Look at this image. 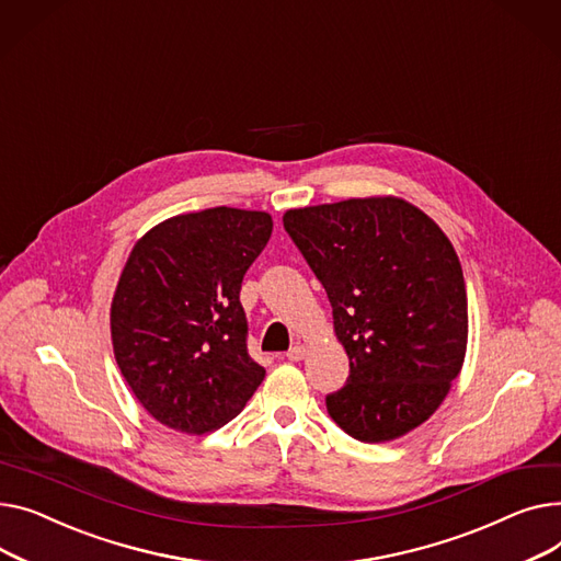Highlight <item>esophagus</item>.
I'll return each instance as SVG.
<instances>
[{"mask_svg":"<svg viewBox=\"0 0 561 561\" xmlns=\"http://www.w3.org/2000/svg\"><path fill=\"white\" fill-rule=\"evenodd\" d=\"M306 353H308L306 344H296V346H291V348L285 353V357H287L289 362H299V359L306 357Z\"/></svg>","mask_w":561,"mask_h":561,"instance_id":"obj_1","label":"esophagus"}]
</instances>
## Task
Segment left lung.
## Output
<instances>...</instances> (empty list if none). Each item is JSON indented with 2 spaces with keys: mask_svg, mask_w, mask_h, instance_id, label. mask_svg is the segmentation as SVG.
<instances>
[{
  "mask_svg": "<svg viewBox=\"0 0 561 561\" xmlns=\"http://www.w3.org/2000/svg\"><path fill=\"white\" fill-rule=\"evenodd\" d=\"M283 226L321 280L351 374L325 397L357 442L408 435L462 371L469 304L444 230L399 196L291 208Z\"/></svg>",
  "mask_w": 561,
  "mask_h": 561,
  "instance_id": "left-lung-1",
  "label": "left lung"
}]
</instances>
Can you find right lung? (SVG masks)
<instances>
[{
    "mask_svg": "<svg viewBox=\"0 0 561 561\" xmlns=\"http://www.w3.org/2000/svg\"><path fill=\"white\" fill-rule=\"evenodd\" d=\"M272 228L270 213L219 206L160 221L128 253L113 351L140 405L172 431H217L265 378L247 351L240 289Z\"/></svg>",
    "mask_w": 561,
    "mask_h": 561,
    "instance_id": "right-lung-1",
    "label": "right lung"
}]
</instances>
